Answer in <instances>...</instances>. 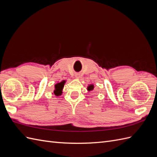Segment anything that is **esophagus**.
Wrapping results in <instances>:
<instances>
[{"instance_id":"34e87169","label":"esophagus","mask_w":157,"mask_h":157,"mask_svg":"<svg viewBox=\"0 0 157 157\" xmlns=\"http://www.w3.org/2000/svg\"><path fill=\"white\" fill-rule=\"evenodd\" d=\"M76 77H77V78H78V77H79V76H78V75H76Z\"/></svg>"}]
</instances>
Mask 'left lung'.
I'll return each mask as SVG.
<instances>
[{
  "label": "left lung",
  "instance_id": "left-lung-1",
  "mask_svg": "<svg viewBox=\"0 0 157 157\" xmlns=\"http://www.w3.org/2000/svg\"><path fill=\"white\" fill-rule=\"evenodd\" d=\"M94 88V85L93 84H90V85H89L88 87V91H90V90H93Z\"/></svg>",
  "mask_w": 157,
  "mask_h": 157
}]
</instances>
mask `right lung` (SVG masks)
Instances as JSON below:
<instances>
[{
	"label": "right lung",
	"mask_w": 157,
	"mask_h": 157,
	"mask_svg": "<svg viewBox=\"0 0 157 157\" xmlns=\"http://www.w3.org/2000/svg\"><path fill=\"white\" fill-rule=\"evenodd\" d=\"M65 82V80H63L61 82H59L55 85V90L54 91V94L57 96H59L62 94V90L64 86V84Z\"/></svg>",
	"instance_id": "1"
}]
</instances>
